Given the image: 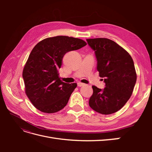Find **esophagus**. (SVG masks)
I'll list each match as a JSON object with an SVG mask.
<instances>
[{
	"instance_id": "1",
	"label": "esophagus",
	"mask_w": 152,
	"mask_h": 152,
	"mask_svg": "<svg viewBox=\"0 0 152 152\" xmlns=\"http://www.w3.org/2000/svg\"><path fill=\"white\" fill-rule=\"evenodd\" d=\"M84 85V84L81 83V82H78V83H77V86L79 87H82V86H83Z\"/></svg>"
}]
</instances>
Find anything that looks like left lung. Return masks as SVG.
Returning <instances> with one entry per match:
<instances>
[{
    "mask_svg": "<svg viewBox=\"0 0 152 152\" xmlns=\"http://www.w3.org/2000/svg\"><path fill=\"white\" fill-rule=\"evenodd\" d=\"M94 50L99 77L104 79L105 87L92 86L93 94L90 107L104 115L121 109L132 95L136 82V73L132 59L126 50L114 41L106 38L87 39Z\"/></svg>",
    "mask_w": 152,
    "mask_h": 152,
    "instance_id": "left-lung-1",
    "label": "left lung"
}]
</instances>
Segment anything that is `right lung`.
I'll list each match as a JSON object with an SVG mask.
<instances>
[{
	"label": "right lung",
	"mask_w": 152,
	"mask_h": 152,
	"mask_svg": "<svg viewBox=\"0 0 152 152\" xmlns=\"http://www.w3.org/2000/svg\"><path fill=\"white\" fill-rule=\"evenodd\" d=\"M84 40L56 36L40 41L32 49L23 71L25 93L40 111L53 113L66 105L77 84L63 82L58 70L66 53L85 46Z\"/></svg>",
	"instance_id": "add662e5"
}]
</instances>
